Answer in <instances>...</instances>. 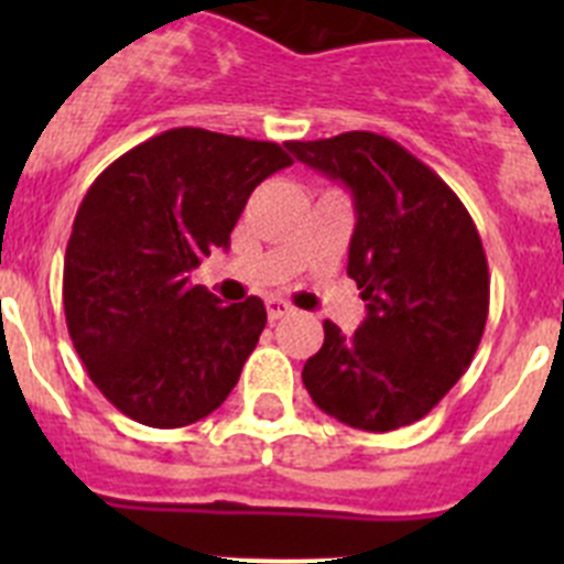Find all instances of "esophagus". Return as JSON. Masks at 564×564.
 Returning a JSON list of instances; mask_svg holds the SVG:
<instances>
[{
  "mask_svg": "<svg viewBox=\"0 0 564 564\" xmlns=\"http://www.w3.org/2000/svg\"><path fill=\"white\" fill-rule=\"evenodd\" d=\"M265 307H268V318H271V322H279V318H285L293 313V305H288L285 299H276V296L268 299Z\"/></svg>",
  "mask_w": 564,
  "mask_h": 564,
  "instance_id": "esophagus-1",
  "label": "esophagus"
}]
</instances>
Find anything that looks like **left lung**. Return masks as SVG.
Listing matches in <instances>:
<instances>
[{"label":"left lung","instance_id":"left-lung-1","mask_svg":"<svg viewBox=\"0 0 564 564\" xmlns=\"http://www.w3.org/2000/svg\"><path fill=\"white\" fill-rule=\"evenodd\" d=\"M296 161L344 183L356 206L347 273L367 318L325 344L302 381L318 410L367 432H392L437 406L475 358L488 318L480 234L446 183L376 132L288 143Z\"/></svg>","mask_w":564,"mask_h":564}]
</instances>
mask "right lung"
Here are the masks:
<instances>
[{
    "label": "right lung",
    "mask_w": 564,
    "mask_h": 564,
    "mask_svg": "<svg viewBox=\"0 0 564 564\" xmlns=\"http://www.w3.org/2000/svg\"><path fill=\"white\" fill-rule=\"evenodd\" d=\"M291 163L279 143L181 127L129 149L84 194L64 253V316L89 378L123 415L177 430L237 387L265 305H223L192 271L228 248L253 188Z\"/></svg>",
    "instance_id": "right-lung-1"
}]
</instances>
